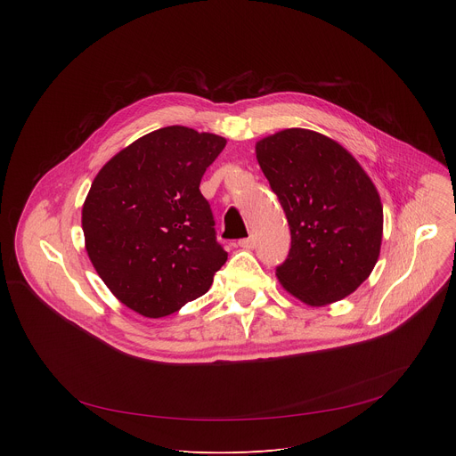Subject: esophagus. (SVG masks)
I'll use <instances>...</instances> for the list:
<instances>
[{"label": "esophagus", "instance_id": "esophagus-1", "mask_svg": "<svg viewBox=\"0 0 456 456\" xmlns=\"http://www.w3.org/2000/svg\"><path fill=\"white\" fill-rule=\"evenodd\" d=\"M238 245H240L241 248H247V250H248V248H254V245H256V240H254L252 236H248V238H243V240H240V241H238Z\"/></svg>", "mask_w": 456, "mask_h": 456}]
</instances>
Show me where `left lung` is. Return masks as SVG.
Returning <instances> with one entry per match:
<instances>
[{
  "label": "left lung",
  "instance_id": "left-lung-1",
  "mask_svg": "<svg viewBox=\"0 0 456 456\" xmlns=\"http://www.w3.org/2000/svg\"><path fill=\"white\" fill-rule=\"evenodd\" d=\"M256 159L285 211L290 250L281 285L321 306L352 294L373 271L382 240L379 192L336 141L283 129L256 144Z\"/></svg>",
  "mask_w": 456,
  "mask_h": 456
}]
</instances>
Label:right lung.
<instances>
[{
    "label": "right lung",
    "mask_w": 456,
    "mask_h": 456,
    "mask_svg": "<svg viewBox=\"0 0 456 456\" xmlns=\"http://www.w3.org/2000/svg\"><path fill=\"white\" fill-rule=\"evenodd\" d=\"M225 139L167 126L117 153L83 206L92 264L126 306L164 317L204 296L227 262L200 192Z\"/></svg>",
    "instance_id": "add662e5"
}]
</instances>
